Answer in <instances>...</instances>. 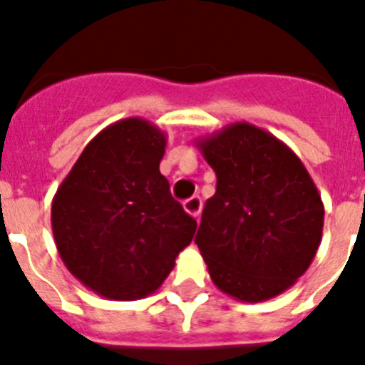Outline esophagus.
I'll return each mask as SVG.
<instances>
[{
    "mask_svg": "<svg viewBox=\"0 0 365 365\" xmlns=\"http://www.w3.org/2000/svg\"><path fill=\"white\" fill-rule=\"evenodd\" d=\"M183 210L187 211L189 215H192L195 219L200 217V211H202V198L200 197H191L187 200L183 202Z\"/></svg>",
    "mask_w": 365,
    "mask_h": 365,
    "instance_id": "esophagus-1",
    "label": "esophagus"
}]
</instances>
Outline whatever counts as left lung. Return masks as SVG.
Wrapping results in <instances>:
<instances>
[{"instance_id":"obj_1","label":"left lung","mask_w":365,"mask_h":365,"mask_svg":"<svg viewBox=\"0 0 365 365\" xmlns=\"http://www.w3.org/2000/svg\"><path fill=\"white\" fill-rule=\"evenodd\" d=\"M197 146L217 174L195 237L211 280L241 302L280 295L321 245L324 206L314 180L289 146L249 122Z\"/></svg>"}]
</instances>
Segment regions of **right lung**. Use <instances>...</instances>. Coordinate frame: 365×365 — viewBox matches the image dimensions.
Masks as SVG:
<instances>
[{
    "label": "right lung",
    "mask_w": 365,
    "mask_h": 365,
    "mask_svg": "<svg viewBox=\"0 0 365 365\" xmlns=\"http://www.w3.org/2000/svg\"><path fill=\"white\" fill-rule=\"evenodd\" d=\"M165 146L155 124L122 118L85 146L55 192L51 230L61 259L106 299L152 295L197 232L159 173Z\"/></svg>",
    "instance_id": "right-lung-1"
}]
</instances>
